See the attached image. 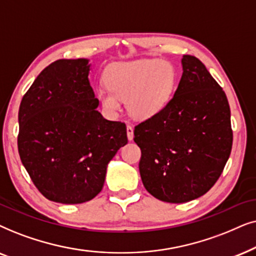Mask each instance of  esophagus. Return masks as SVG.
Masks as SVG:
<instances>
[{
  "label": "esophagus",
  "mask_w": 256,
  "mask_h": 256,
  "mask_svg": "<svg viewBox=\"0 0 256 256\" xmlns=\"http://www.w3.org/2000/svg\"><path fill=\"white\" fill-rule=\"evenodd\" d=\"M126 134H128V140H132V139H134V128H132L131 125L126 126Z\"/></svg>",
  "instance_id": "esophagus-1"
}]
</instances>
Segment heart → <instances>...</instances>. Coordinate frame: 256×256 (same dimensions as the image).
<instances>
[{
    "instance_id": "1",
    "label": "heart",
    "mask_w": 256,
    "mask_h": 256,
    "mask_svg": "<svg viewBox=\"0 0 256 256\" xmlns=\"http://www.w3.org/2000/svg\"><path fill=\"white\" fill-rule=\"evenodd\" d=\"M108 88L98 91V100L110 114L119 110L120 102L132 117L148 119L164 110L171 100L176 71L171 64L158 58L116 63L105 74Z\"/></svg>"
}]
</instances>
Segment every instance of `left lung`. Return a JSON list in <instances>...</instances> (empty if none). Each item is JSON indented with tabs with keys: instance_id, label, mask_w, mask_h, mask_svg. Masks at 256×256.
<instances>
[{
	"instance_id": "8db88e82",
	"label": "left lung",
	"mask_w": 256,
	"mask_h": 256,
	"mask_svg": "<svg viewBox=\"0 0 256 256\" xmlns=\"http://www.w3.org/2000/svg\"><path fill=\"white\" fill-rule=\"evenodd\" d=\"M172 100L134 128L139 172L150 194L182 204L212 188L230 158L233 132L227 97L196 57L184 54Z\"/></svg>"
}]
</instances>
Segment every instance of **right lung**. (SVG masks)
Segmentation results:
<instances>
[{"mask_svg": "<svg viewBox=\"0 0 256 256\" xmlns=\"http://www.w3.org/2000/svg\"><path fill=\"white\" fill-rule=\"evenodd\" d=\"M86 58L58 60L23 96L17 144L22 164L51 202L74 205L94 199L108 162L128 144L126 125L105 119L88 82Z\"/></svg>", "mask_w": 256, "mask_h": 256, "instance_id": "right-lung-1", "label": "right lung"}]
</instances>
